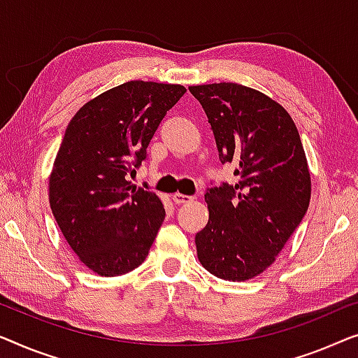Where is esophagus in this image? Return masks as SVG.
<instances>
[{
	"instance_id": "obj_1",
	"label": "esophagus",
	"mask_w": 358,
	"mask_h": 358,
	"mask_svg": "<svg viewBox=\"0 0 358 358\" xmlns=\"http://www.w3.org/2000/svg\"><path fill=\"white\" fill-rule=\"evenodd\" d=\"M172 199H173L175 204H186V203H189V201H193L191 196H186V194H181V193H173Z\"/></svg>"
}]
</instances>
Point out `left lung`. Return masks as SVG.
<instances>
[{
	"label": "left lung",
	"mask_w": 358,
	"mask_h": 358,
	"mask_svg": "<svg viewBox=\"0 0 358 358\" xmlns=\"http://www.w3.org/2000/svg\"><path fill=\"white\" fill-rule=\"evenodd\" d=\"M235 185L206 193L209 220L196 234L198 259L220 279H253L274 263L308 210L311 177L294 120L259 90L235 83L189 85Z\"/></svg>",
	"instance_id": "obj_1"
}]
</instances>
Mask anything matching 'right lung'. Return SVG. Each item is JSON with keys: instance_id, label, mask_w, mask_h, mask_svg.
Returning a JSON list of instances; mask_svg holds the SVG:
<instances>
[{"instance_id": "obj_1", "label": "right lung", "mask_w": 358, "mask_h": 358, "mask_svg": "<svg viewBox=\"0 0 358 358\" xmlns=\"http://www.w3.org/2000/svg\"><path fill=\"white\" fill-rule=\"evenodd\" d=\"M185 92L180 84L128 80L90 99L68 124L48 178L50 208L68 245L95 274L115 278L138 268L157 236L162 201L128 175Z\"/></svg>"}]
</instances>
